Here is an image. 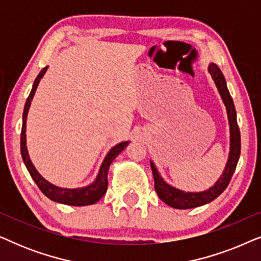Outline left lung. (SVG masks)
Returning a JSON list of instances; mask_svg holds the SVG:
<instances>
[{
  "label": "left lung",
  "instance_id": "obj_1",
  "mask_svg": "<svg viewBox=\"0 0 261 261\" xmlns=\"http://www.w3.org/2000/svg\"><path fill=\"white\" fill-rule=\"evenodd\" d=\"M208 71L212 76L214 83H215L219 94L222 98V101L226 106L228 123H229V133H230V146H229V155L221 177L215 181V184L208 190L199 191V192H189L183 191L179 189L167 184L164 178L160 176L158 170L154 165V163L151 160V169L154 178V189L158 194V197L162 199L167 205L172 206L176 209H191L196 206L204 205L206 203H210L214 199L219 197L222 192L226 190V188L229 184L231 176L234 174V171L237 169L239 158H240L241 152V139L240 130H239L238 121H237V112L233 98L229 94V90L227 88V82L224 78L222 71L216 64H209Z\"/></svg>",
  "mask_w": 261,
  "mask_h": 261
}]
</instances>
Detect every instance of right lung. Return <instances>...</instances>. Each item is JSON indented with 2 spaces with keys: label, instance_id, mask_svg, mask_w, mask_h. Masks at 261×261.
I'll use <instances>...</instances> for the list:
<instances>
[{
  "label": "right lung",
  "instance_id": "1",
  "mask_svg": "<svg viewBox=\"0 0 261 261\" xmlns=\"http://www.w3.org/2000/svg\"><path fill=\"white\" fill-rule=\"evenodd\" d=\"M47 67L48 66L44 67V69L39 72L38 77L35 78L33 87H32L31 94L28 96L26 105H24L23 115H22V128H21V140H20L22 160L24 165L27 167L28 172L31 174V177L33 178V180L35 181V184L38 185L42 194H44L46 197L51 199V201L62 203V204L76 205V206L94 204V203L99 201V199L103 197V195L107 192V189H108V171H109L110 164L113 163V160L115 159L117 155H119V153L122 152L123 149L127 147V145L129 144L130 141L120 142V144L114 146V147L110 149L108 154L106 155L105 160H103L101 167H99L96 179L92 181L91 184L87 185V187L76 188V189L60 188V187H57L55 184L49 183L48 180H46L45 178L38 172L37 169H35L33 165V163H32L30 159V154H28L27 145H26V122H27V114H28V110H30L32 99L34 97V94L35 91H37V88L39 83H40L41 78L44 77L46 71H47Z\"/></svg>",
  "mask_w": 261,
  "mask_h": 261
}]
</instances>
